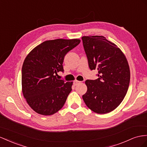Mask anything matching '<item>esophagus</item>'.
Returning a JSON list of instances; mask_svg holds the SVG:
<instances>
[{
  "instance_id": "1",
  "label": "esophagus",
  "mask_w": 147,
  "mask_h": 147,
  "mask_svg": "<svg viewBox=\"0 0 147 147\" xmlns=\"http://www.w3.org/2000/svg\"><path fill=\"white\" fill-rule=\"evenodd\" d=\"M81 83V82H80V81H78V80H75V81L74 82V85L75 86H76V85H78L79 83Z\"/></svg>"
}]
</instances>
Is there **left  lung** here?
Listing matches in <instances>:
<instances>
[{
  "instance_id": "left-lung-1",
  "label": "left lung",
  "mask_w": 147,
  "mask_h": 147,
  "mask_svg": "<svg viewBox=\"0 0 147 147\" xmlns=\"http://www.w3.org/2000/svg\"><path fill=\"white\" fill-rule=\"evenodd\" d=\"M89 68L97 69L96 80L85 82L87 92L82 96L87 107L98 114L112 111L125 96L130 83V69L124 54L104 36L82 38Z\"/></svg>"
}]
</instances>
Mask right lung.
Segmentation results:
<instances>
[{
    "instance_id": "add662e5",
    "label": "right lung",
    "mask_w": 147,
    "mask_h": 147,
    "mask_svg": "<svg viewBox=\"0 0 147 147\" xmlns=\"http://www.w3.org/2000/svg\"><path fill=\"white\" fill-rule=\"evenodd\" d=\"M80 42V39L46 41L31 51L22 69L23 96L36 113L50 116L60 110L72 91V82L56 77L64 72L65 55Z\"/></svg>"
}]
</instances>
